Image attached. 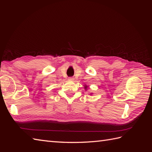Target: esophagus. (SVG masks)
<instances>
[{
    "instance_id": "1",
    "label": "esophagus",
    "mask_w": 152,
    "mask_h": 152,
    "mask_svg": "<svg viewBox=\"0 0 152 152\" xmlns=\"http://www.w3.org/2000/svg\"><path fill=\"white\" fill-rule=\"evenodd\" d=\"M68 80H71V81H72V80H74V79H73V77H69V78H68Z\"/></svg>"
}]
</instances>
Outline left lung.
I'll return each instance as SVG.
<instances>
[{
  "label": "left lung",
  "instance_id": "1",
  "mask_svg": "<svg viewBox=\"0 0 152 152\" xmlns=\"http://www.w3.org/2000/svg\"><path fill=\"white\" fill-rule=\"evenodd\" d=\"M84 87H85V89H86L87 88V86H85Z\"/></svg>",
  "mask_w": 152,
  "mask_h": 152
}]
</instances>
